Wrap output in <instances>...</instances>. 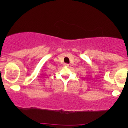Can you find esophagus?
<instances>
[{
  "mask_svg": "<svg viewBox=\"0 0 128 128\" xmlns=\"http://www.w3.org/2000/svg\"><path fill=\"white\" fill-rule=\"evenodd\" d=\"M64 66L66 68H68L69 66V64H64Z\"/></svg>",
  "mask_w": 128,
  "mask_h": 128,
  "instance_id": "1",
  "label": "esophagus"
}]
</instances>
